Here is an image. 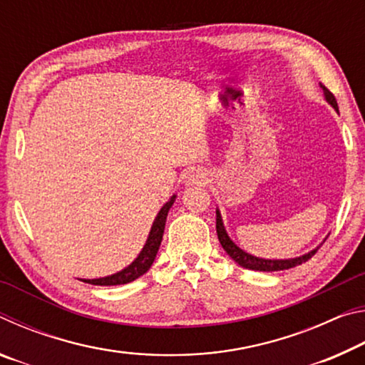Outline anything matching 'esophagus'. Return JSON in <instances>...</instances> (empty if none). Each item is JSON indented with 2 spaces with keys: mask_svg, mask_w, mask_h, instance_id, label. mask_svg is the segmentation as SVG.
Here are the masks:
<instances>
[{
  "mask_svg": "<svg viewBox=\"0 0 365 365\" xmlns=\"http://www.w3.org/2000/svg\"><path fill=\"white\" fill-rule=\"evenodd\" d=\"M209 180V175L205 169H191L187 177H185V183L187 185H205Z\"/></svg>",
  "mask_w": 365,
  "mask_h": 365,
  "instance_id": "34e87169",
  "label": "esophagus"
}]
</instances>
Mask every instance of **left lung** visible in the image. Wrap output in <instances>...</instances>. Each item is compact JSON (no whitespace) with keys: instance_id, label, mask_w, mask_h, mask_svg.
Wrapping results in <instances>:
<instances>
[{"instance_id":"left-lung-1","label":"left lung","mask_w":365,"mask_h":365,"mask_svg":"<svg viewBox=\"0 0 365 365\" xmlns=\"http://www.w3.org/2000/svg\"><path fill=\"white\" fill-rule=\"evenodd\" d=\"M320 88H322V91H324V100L329 103L330 106L338 113V104H336L335 96H333L322 83H320ZM215 228H217L219 242L222 245V248L225 250L227 255L230 256L238 265H242V267L250 269V270H257V272H279V270H287V269L296 267V265L309 261V259L316 255L317 250L320 248V245H322L327 240L325 238L319 246H316V248L311 250V251H307L306 255H302V256L288 257V259H265V257L250 255V252H246L245 250L240 248V246L235 243L230 237H228L227 228L224 225V219H222V214L219 211V207L215 209Z\"/></svg>"}]
</instances>
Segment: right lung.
Returning a JSON list of instances; mask_svg holds the SVG:
<instances>
[{"label": "right lung", "instance_id": "add662e5", "mask_svg": "<svg viewBox=\"0 0 365 365\" xmlns=\"http://www.w3.org/2000/svg\"><path fill=\"white\" fill-rule=\"evenodd\" d=\"M177 200V195H172L169 201L159 209V212L151 225V230L148 233V238L143 245V248L138 252V256L133 259V261L123 267L122 270L115 272V274H110L106 277H100V279H78L85 283H90V285H100V287H114V285H125V283H130L137 280L138 277L146 274L148 270L156 259V255L159 251L160 242H163L164 237V228H165V220H168V214L170 211L172 205H174Z\"/></svg>", "mask_w": 365, "mask_h": 365}]
</instances>
